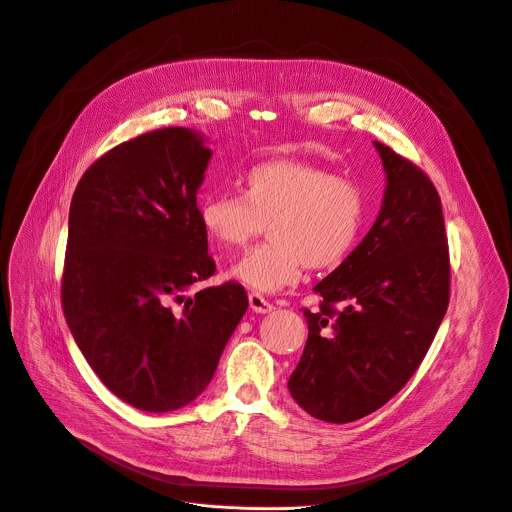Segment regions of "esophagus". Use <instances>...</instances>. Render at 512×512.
Masks as SVG:
<instances>
[{
	"label": "esophagus",
	"instance_id": "obj_1",
	"mask_svg": "<svg viewBox=\"0 0 512 512\" xmlns=\"http://www.w3.org/2000/svg\"><path fill=\"white\" fill-rule=\"evenodd\" d=\"M249 304H251V309H253V313H271L276 309L274 304H271L265 296H261L259 292H251L249 294Z\"/></svg>",
	"mask_w": 512,
	"mask_h": 512
}]
</instances>
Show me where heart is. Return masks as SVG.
Wrapping results in <instances>:
<instances>
[{
  "mask_svg": "<svg viewBox=\"0 0 512 512\" xmlns=\"http://www.w3.org/2000/svg\"><path fill=\"white\" fill-rule=\"evenodd\" d=\"M238 193L199 201V222L210 241L232 253L263 232L271 241L249 251L230 276L251 290L274 294L294 286L304 267L331 269L354 249L366 218L358 181L294 158L265 160L238 177Z\"/></svg>",
  "mask_w": 512,
  "mask_h": 512,
  "instance_id": "obj_1",
  "label": "heart"
}]
</instances>
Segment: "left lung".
Returning a JSON list of instances; mask_svg holds the SVG:
<instances>
[{"label":"left lung","instance_id":"obj_1","mask_svg":"<svg viewBox=\"0 0 512 512\" xmlns=\"http://www.w3.org/2000/svg\"><path fill=\"white\" fill-rule=\"evenodd\" d=\"M383 208L362 243L315 286L309 339L288 389L306 414L348 424L414 377L449 306L451 263L440 197L420 166L374 142Z\"/></svg>","mask_w":512,"mask_h":512}]
</instances>
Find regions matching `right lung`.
<instances>
[{
  "mask_svg": "<svg viewBox=\"0 0 512 512\" xmlns=\"http://www.w3.org/2000/svg\"><path fill=\"white\" fill-rule=\"evenodd\" d=\"M210 158L193 129L148 131L100 156L72 197L67 327L107 389L144 412L203 393L249 306L238 282L185 298L216 271L197 208Z\"/></svg>",
  "mask_w": 512,
  "mask_h": 512,
  "instance_id": "obj_1",
  "label": "right lung"
}]
</instances>
